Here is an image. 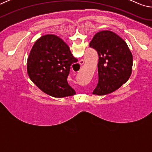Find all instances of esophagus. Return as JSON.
Returning a JSON list of instances; mask_svg holds the SVG:
<instances>
[{
    "label": "esophagus",
    "instance_id": "obj_1",
    "mask_svg": "<svg viewBox=\"0 0 152 152\" xmlns=\"http://www.w3.org/2000/svg\"><path fill=\"white\" fill-rule=\"evenodd\" d=\"M84 63V60H80V61H79L80 65H82V64H83Z\"/></svg>",
    "mask_w": 152,
    "mask_h": 152
}]
</instances>
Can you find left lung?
Here are the masks:
<instances>
[{
	"label": "left lung",
	"mask_w": 152,
	"mask_h": 152,
	"mask_svg": "<svg viewBox=\"0 0 152 152\" xmlns=\"http://www.w3.org/2000/svg\"><path fill=\"white\" fill-rule=\"evenodd\" d=\"M89 45L99 55V82L92 94L111 93L129 78L133 66L132 53L125 41L110 31L97 33Z\"/></svg>",
	"instance_id": "obj_1"
}]
</instances>
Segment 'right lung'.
Returning <instances> with one entry per match:
<instances>
[{
    "mask_svg": "<svg viewBox=\"0 0 152 152\" xmlns=\"http://www.w3.org/2000/svg\"><path fill=\"white\" fill-rule=\"evenodd\" d=\"M78 61L68 45L58 36L45 35L33 45L27 60L30 79L45 93L56 98L70 96L76 92L67 78L72 64Z\"/></svg>",
    "mask_w": 152,
    "mask_h": 152,
    "instance_id": "add662e5",
    "label": "right lung"
}]
</instances>
